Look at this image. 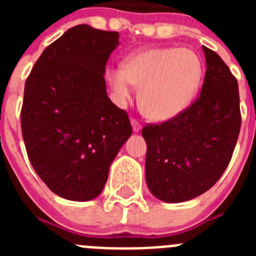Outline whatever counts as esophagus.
<instances>
[{
	"mask_svg": "<svg viewBox=\"0 0 256 256\" xmlns=\"http://www.w3.org/2000/svg\"><path fill=\"white\" fill-rule=\"evenodd\" d=\"M130 124H132V128H133V132H140V130H141V124H140V122H137L136 120V119H132V120H130Z\"/></svg>",
	"mask_w": 256,
	"mask_h": 256,
	"instance_id": "esophagus-1",
	"label": "esophagus"
}]
</instances>
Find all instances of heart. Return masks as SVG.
<instances>
[{"instance_id": "obj_1", "label": "heart", "mask_w": 256, "mask_h": 256, "mask_svg": "<svg viewBox=\"0 0 256 256\" xmlns=\"http://www.w3.org/2000/svg\"><path fill=\"white\" fill-rule=\"evenodd\" d=\"M202 76L201 58L188 48H148L128 56L120 72L108 78L119 98H126L130 86L138 90L137 101L144 116L155 122L177 116L192 101Z\"/></svg>"}]
</instances>
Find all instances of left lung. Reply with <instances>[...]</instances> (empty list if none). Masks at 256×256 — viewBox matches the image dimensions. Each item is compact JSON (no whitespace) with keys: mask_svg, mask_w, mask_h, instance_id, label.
I'll return each mask as SVG.
<instances>
[{"mask_svg":"<svg viewBox=\"0 0 256 256\" xmlns=\"http://www.w3.org/2000/svg\"><path fill=\"white\" fill-rule=\"evenodd\" d=\"M204 84L187 110L162 124L142 130L146 183L156 198L183 202L212 188L234 154L240 128L238 84L224 61L202 46Z\"/></svg>","mask_w":256,"mask_h":256,"instance_id":"8db88e82","label":"left lung"}]
</instances>
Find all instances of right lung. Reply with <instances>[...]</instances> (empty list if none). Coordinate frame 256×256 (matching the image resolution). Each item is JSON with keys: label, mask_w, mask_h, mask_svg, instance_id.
<instances>
[{"label": "right lung", "mask_w": 256, "mask_h": 256, "mask_svg": "<svg viewBox=\"0 0 256 256\" xmlns=\"http://www.w3.org/2000/svg\"><path fill=\"white\" fill-rule=\"evenodd\" d=\"M119 33L68 29L40 56L24 88L22 132L36 173L58 196L96 198L132 134L128 115L106 94L105 65Z\"/></svg>", "instance_id": "add662e5"}]
</instances>
